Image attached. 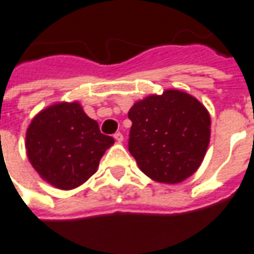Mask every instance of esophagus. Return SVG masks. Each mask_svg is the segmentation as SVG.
<instances>
[{"instance_id": "esophagus-1", "label": "esophagus", "mask_w": 254, "mask_h": 254, "mask_svg": "<svg viewBox=\"0 0 254 254\" xmlns=\"http://www.w3.org/2000/svg\"><path fill=\"white\" fill-rule=\"evenodd\" d=\"M114 139L117 140V141H118V143H121L122 140H124V134H122L121 132H117L114 134Z\"/></svg>"}]
</instances>
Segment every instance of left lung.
I'll list each match as a JSON object with an SVG mask.
<instances>
[{"label": "left lung", "instance_id": "obj_1", "mask_svg": "<svg viewBox=\"0 0 254 254\" xmlns=\"http://www.w3.org/2000/svg\"><path fill=\"white\" fill-rule=\"evenodd\" d=\"M127 148L152 180L175 184L199 168L210 137V117L195 97L165 90L134 103Z\"/></svg>", "mask_w": 254, "mask_h": 254}]
</instances>
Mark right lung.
Wrapping results in <instances>:
<instances>
[{
	"label": "right lung",
	"mask_w": 254,
	"mask_h": 254,
	"mask_svg": "<svg viewBox=\"0 0 254 254\" xmlns=\"http://www.w3.org/2000/svg\"><path fill=\"white\" fill-rule=\"evenodd\" d=\"M114 144L78 103L48 107L26 133L27 155L40 176L60 190L81 186L96 172L100 158Z\"/></svg>",
	"instance_id": "1"
}]
</instances>
